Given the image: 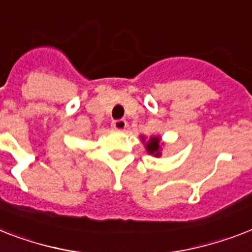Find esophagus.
I'll return each mask as SVG.
<instances>
[{
    "instance_id": "34e87169",
    "label": "esophagus",
    "mask_w": 252,
    "mask_h": 252,
    "mask_svg": "<svg viewBox=\"0 0 252 252\" xmlns=\"http://www.w3.org/2000/svg\"><path fill=\"white\" fill-rule=\"evenodd\" d=\"M128 126V123L126 122V120H114V122L111 123V128L112 129L115 130H124Z\"/></svg>"
}]
</instances>
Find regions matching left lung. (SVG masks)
I'll return each mask as SVG.
<instances>
[{"mask_svg":"<svg viewBox=\"0 0 252 252\" xmlns=\"http://www.w3.org/2000/svg\"><path fill=\"white\" fill-rule=\"evenodd\" d=\"M142 141H145V138L142 137ZM145 147H146L147 153L150 155H154L157 158H159L161 155V145H160V137L154 136L150 137L149 141H147L146 144H145Z\"/></svg>","mask_w":252,"mask_h":252,"instance_id":"1","label":"left lung"}]
</instances>
